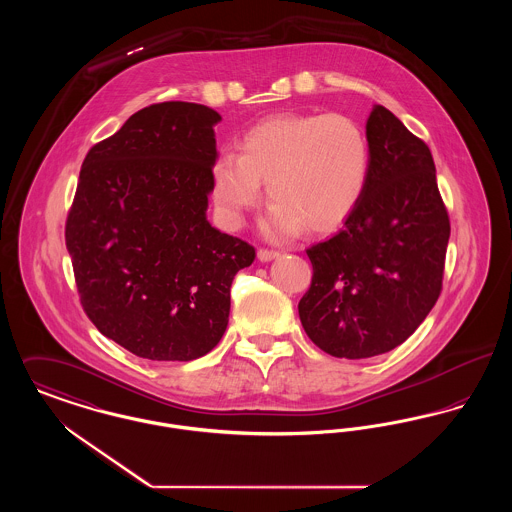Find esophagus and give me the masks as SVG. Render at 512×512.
<instances>
[{
  "mask_svg": "<svg viewBox=\"0 0 512 512\" xmlns=\"http://www.w3.org/2000/svg\"><path fill=\"white\" fill-rule=\"evenodd\" d=\"M257 257H259V261L268 263V261L276 259V257H278V253H276V251H270V249H259V251H257Z\"/></svg>",
  "mask_w": 512,
  "mask_h": 512,
  "instance_id": "1",
  "label": "esophagus"
}]
</instances>
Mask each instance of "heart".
Instances as JSON below:
<instances>
[{
  "mask_svg": "<svg viewBox=\"0 0 512 512\" xmlns=\"http://www.w3.org/2000/svg\"><path fill=\"white\" fill-rule=\"evenodd\" d=\"M370 147L353 119L328 115H280L249 128L238 155L222 153L211 169L213 197L228 226L261 201L267 182L270 205L263 230L284 240L301 226L311 234L338 228L365 194Z\"/></svg>",
  "mask_w": 512,
  "mask_h": 512,
  "instance_id": "heart-1",
  "label": "heart"
}]
</instances>
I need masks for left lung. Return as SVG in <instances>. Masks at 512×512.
<instances>
[{
  "label": "left lung",
  "instance_id": "8db88e82",
  "mask_svg": "<svg viewBox=\"0 0 512 512\" xmlns=\"http://www.w3.org/2000/svg\"><path fill=\"white\" fill-rule=\"evenodd\" d=\"M366 140L365 194L336 236L307 249L313 280L297 305L307 336L340 359L388 353L422 324L451 234L430 147L382 105Z\"/></svg>",
  "mask_w": 512,
  "mask_h": 512
}]
</instances>
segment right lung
<instances>
[{
  "instance_id": "obj_1",
  "label": "right lung",
  "mask_w": 512,
  "mask_h": 512,
  "mask_svg": "<svg viewBox=\"0 0 512 512\" xmlns=\"http://www.w3.org/2000/svg\"><path fill=\"white\" fill-rule=\"evenodd\" d=\"M219 121L199 103H155L82 163L65 224L80 303L136 357L207 355L228 326L232 280L255 259L207 220Z\"/></svg>"
}]
</instances>
